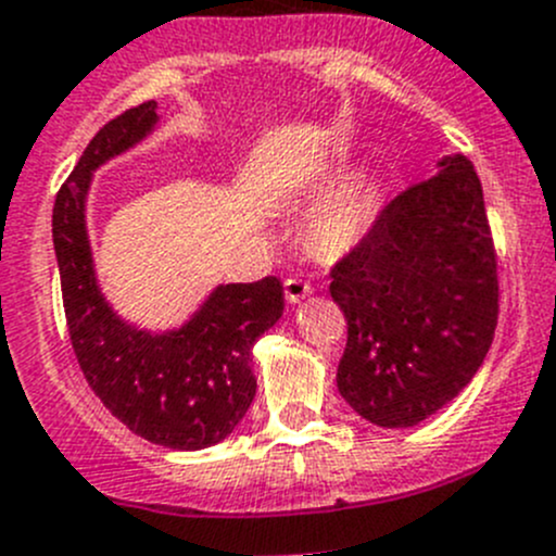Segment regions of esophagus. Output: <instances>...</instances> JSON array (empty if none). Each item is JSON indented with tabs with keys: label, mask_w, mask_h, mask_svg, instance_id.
Listing matches in <instances>:
<instances>
[{
	"label": "esophagus",
	"mask_w": 556,
	"mask_h": 556,
	"mask_svg": "<svg viewBox=\"0 0 556 556\" xmlns=\"http://www.w3.org/2000/svg\"><path fill=\"white\" fill-rule=\"evenodd\" d=\"M309 293H312V285L306 282V279L301 277L285 279V299H288V304H299V301H304Z\"/></svg>",
	"instance_id": "esophagus-1"
}]
</instances>
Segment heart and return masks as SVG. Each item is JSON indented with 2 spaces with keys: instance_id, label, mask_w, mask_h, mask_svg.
<instances>
[{
  "instance_id": "b5f03b06",
  "label": "heart",
  "mask_w": 556,
  "mask_h": 556,
  "mask_svg": "<svg viewBox=\"0 0 556 556\" xmlns=\"http://www.w3.org/2000/svg\"><path fill=\"white\" fill-rule=\"evenodd\" d=\"M377 214V190L371 181L353 179L333 190L317 206L309 219V239L317 252L328 257L353 250L366 233Z\"/></svg>"
}]
</instances>
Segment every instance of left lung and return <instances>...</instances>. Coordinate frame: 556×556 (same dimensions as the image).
<instances>
[{"instance_id": "obj_1", "label": "left lung", "mask_w": 556, "mask_h": 556, "mask_svg": "<svg viewBox=\"0 0 556 556\" xmlns=\"http://www.w3.org/2000/svg\"><path fill=\"white\" fill-rule=\"evenodd\" d=\"M348 320L337 386L369 424L415 427L486 358L500 315L497 252L481 179L465 154L399 192L331 266Z\"/></svg>"}]
</instances>
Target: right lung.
<instances>
[{"instance_id": "right-lung-1", "label": "right lung", "mask_w": 556, "mask_h": 556, "mask_svg": "<svg viewBox=\"0 0 556 556\" xmlns=\"http://www.w3.org/2000/svg\"><path fill=\"white\" fill-rule=\"evenodd\" d=\"M157 124L149 100L113 116L89 141L53 203V250L70 342L86 382L129 432L198 451L228 438L255 399L252 344L282 317V282L219 285L179 331L149 333L113 315L97 288L84 203L91 170Z\"/></svg>"}]
</instances>
